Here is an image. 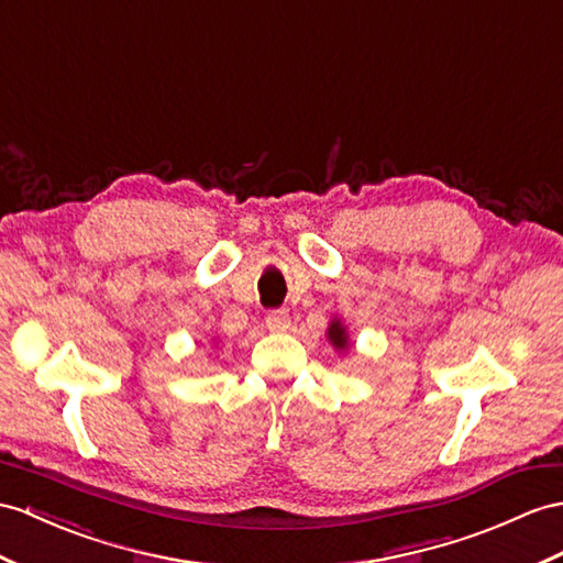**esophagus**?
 Instances as JSON below:
<instances>
[{
    "mask_svg": "<svg viewBox=\"0 0 563 563\" xmlns=\"http://www.w3.org/2000/svg\"><path fill=\"white\" fill-rule=\"evenodd\" d=\"M267 329L269 332H286V329L291 327V320H289V312L286 310H269L267 312Z\"/></svg>",
    "mask_w": 563,
    "mask_h": 563,
    "instance_id": "34e87169",
    "label": "esophagus"
}]
</instances>
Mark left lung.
I'll return each mask as SVG.
<instances>
[{"label": "left lung", "mask_w": 563, "mask_h": 563, "mask_svg": "<svg viewBox=\"0 0 563 563\" xmlns=\"http://www.w3.org/2000/svg\"><path fill=\"white\" fill-rule=\"evenodd\" d=\"M327 339H329V344H332L336 351L349 349V332H346V327L341 324V320H332V322H329Z\"/></svg>", "instance_id": "obj_1"}]
</instances>
